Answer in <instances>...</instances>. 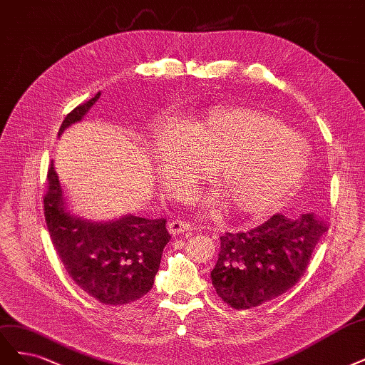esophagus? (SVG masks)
I'll return each mask as SVG.
<instances>
[{"mask_svg": "<svg viewBox=\"0 0 365 365\" xmlns=\"http://www.w3.org/2000/svg\"><path fill=\"white\" fill-rule=\"evenodd\" d=\"M168 228H169V232H170L172 235H180V234H184V232L192 231V230H193V225H192V223H188V222H185V220L173 219V220H170V222H169Z\"/></svg>", "mask_w": 365, "mask_h": 365, "instance_id": "esophagus-1", "label": "esophagus"}]
</instances>
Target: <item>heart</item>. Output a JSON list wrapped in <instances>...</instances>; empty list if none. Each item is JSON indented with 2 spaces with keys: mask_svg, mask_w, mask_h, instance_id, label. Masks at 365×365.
Segmentation results:
<instances>
[{
  "mask_svg": "<svg viewBox=\"0 0 365 365\" xmlns=\"http://www.w3.org/2000/svg\"><path fill=\"white\" fill-rule=\"evenodd\" d=\"M150 150L163 185L182 197L211 170L219 190L192 200L237 215L267 216L304 181L309 154L300 135L270 113L243 106L211 107L185 123L169 122L154 134Z\"/></svg>",
  "mask_w": 365,
  "mask_h": 365,
  "instance_id": "b5f03b06",
  "label": "heart"
}]
</instances>
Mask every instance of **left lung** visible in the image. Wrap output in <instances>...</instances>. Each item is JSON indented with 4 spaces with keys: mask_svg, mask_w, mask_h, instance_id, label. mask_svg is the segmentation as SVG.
Returning a JSON list of instances; mask_svg holds the SVG:
<instances>
[{
    "mask_svg": "<svg viewBox=\"0 0 365 365\" xmlns=\"http://www.w3.org/2000/svg\"><path fill=\"white\" fill-rule=\"evenodd\" d=\"M326 225L312 212L274 215L258 228L226 232L211 281L217 296L235 309L279 297L304 276Z\"/></svg>",
    "mask_w": 365,
    "mask_h": 365,
    "instance_id": "obj_1",
    "label": "left lung"
}]
</instances>
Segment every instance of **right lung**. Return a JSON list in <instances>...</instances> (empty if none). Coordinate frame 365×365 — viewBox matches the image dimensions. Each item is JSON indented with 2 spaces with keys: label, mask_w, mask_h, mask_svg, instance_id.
<instances>
[{
  "label": "right lung",
  "mask_w": 365,
  "mask_h": 365,
  "mask_svg": "<svg viewBox=\"0 0 365 365\" xmlns=\"http://www.w3.org/2000/svg\"><path fill=\"white\" fill-rule=\"evenodd\" d=\"M99 96L101 92L75 107L63 120L58 135L80 122ZM43 211L63 266L83 292L106 305H125L153 288L163 249L170 240L166 219L125 215L110 222H92L72 215L53 160L48 168Z\"/></svg>",
  "instance_id": "1"
}]
</instances>
